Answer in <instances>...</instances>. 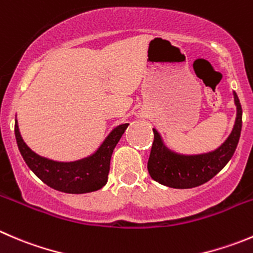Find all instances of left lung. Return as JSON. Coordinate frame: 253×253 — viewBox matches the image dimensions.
<instances>
[{
  "label": "left lung",
  "instance_id": "1",
  "mask_svg": "<svg viewBox=\"0 0 253 253\" xmlns=\"http://www.w3.org/2000/svg\"><path fill=\"white\" fill-rule=\"evenodd\" d=\"M234 97L237 107L234 129L219 148L209 153L198 156L174 153L166 148L159 133L153 129L154 139L147 168L154 180L175 189L194 188L209 181L226 166L236 151L242 127V107L236 92Z\"/></svg>",
  "mask_w": 253,
  "mask_h": 253
}]
</instances>
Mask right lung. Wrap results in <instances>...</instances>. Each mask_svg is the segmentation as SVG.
Segmentation results:
<instances>
[{"label": "right lung", "instance_id": "obj_1", "mask_svg": "<svg viewBox=\"0 0 253 253\" xmlns=\"http://www.w3.org/2000/svg\"><path fill=\"white\" fill-rule=\"evenodd\" d=\"M128 124L117 126L92 156L75 162H55L34 153L22 139L18 124H14V134L19 152L27 166L50 188L69 194H84L101 189L107 183L112 152Z\"/></svg>", "mask_w": 253, "mask_h": 253}]
</instances>
